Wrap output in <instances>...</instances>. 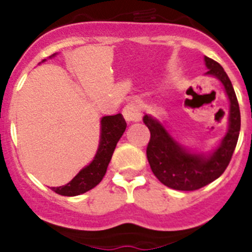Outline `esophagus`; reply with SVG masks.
<instances>
[{
	"mask_svg": "<svg viewBox=\"0 0 252 252\" xmlns=\"http://www.w3.org/2000/svg\"><path fill=\"white\" fill-rule=\"evenodd\" d=\"M122 115L124 119L127 122H135L141 119V111H140V106L136 103H128L126 107L122 110Z\"/></svg>",
	"mask_w": 252,
	"mask_h": 252,
	"instance_id": "esophagus-1",
	"label": "esophagus"
}]
</instances>
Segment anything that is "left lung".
<instances>
[{
    "label": "left lung",
    "mask_w": 252,
    "mask_h": 252,
    "mask_svg": "<svg viewBox=\"0 0 252 252\" xmlns=\"http://www.w3.org/2000/svg\"><path fill=\"white\" fill-rule=\"evenodd\" d=\"M204 61L205 75L220 81L230 103L227 131L215 149L209 152L189 149L171 135L163 122L152 115L144 116V124L151 132L146 154L152 172L174 190L193 191L215 181L227 167L239 140L241 117L231 81L220 63L206 56Z\"/></svg>",
    "instance_id": "obj_1"
}]
</instances>
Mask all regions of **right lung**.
I'll return each instance as SVG.
<instances>
[{
    "label": "right lung",
    "instance_id": "right-lung-1",
    "mask_svg": "<svg viewBox=\"0 0 252 252\" xmlns=\"http://www.w3.org/2000/svg\"><path fill=\"white\" fill-rule=\"evenodd\" d=\"M57 55H51L48 59H54ZM47 61L42 60L40 63ZM126 130V122L121 114L114 116H103L100 120V141H98L97 151L94 154V158L87 166L80 170L77 175L71 180L68 184L60 186V188H51L59 195L63 196H77L85 193L97 186L103 179L110 163L112 154L115 151L117 142L124 135Z\"/></svg>",
    "mask_w": 252,
    "mask_h": 252
}]
</instances>
